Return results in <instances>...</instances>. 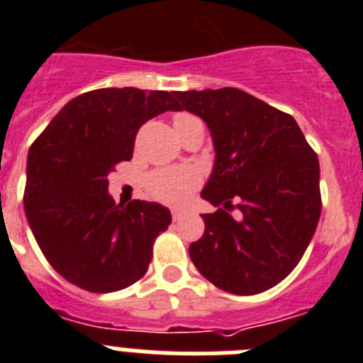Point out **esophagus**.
<instances>
[{
    "mask_svg": "<svg viewBox=\"0 0 363 363\" xmlns=\"http://www.w3.org/2000/svg\"><path fill=\"white\" fill-rule=\"evenodd\" d=\"M185 214H187V211L185 209H172V220H179V218H184Z\"/></svg>",
    "mask_w": 363,
    "mask_h": 363,
    "instance_id": "obj_1",
    "label": "esophagus"
}]
</instances>
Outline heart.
Returning a JSON list of instances; mask_svg holds the SVG:
<instances>
[{"instance_id": "1", "label": "heart", "mask_w": 363, "mask_h": 363, "mask_svg": "<svg viewBox=\"0 0 363 363\" xmlns=\"http://www.w3.org/2000/svg\"><path fill=\"white\" fill-rule=\"evenodd\" d=\"M198 185V174L192 169H163L147 178V194L167 205H182Z\"/></svg>"}]
</instances>
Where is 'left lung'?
I'll return each mask as SVG.
<instances>
[{
	"instance_id": "8db88e82",
	"label": "left lung",
	"mask_w": 363,
	"mask_h": 363,
	"mask_svg": "<svg viewBox=\"0 0 363 363\" xmlns=\"http://www.w3.org/2000/svg\"><path fill=\"white\" fill-rule=\"evenodd\" d=\"M172 96L205 121L216 154L201 198L220 209L201 216L192 264L227 293H264L296 267L318 225V156L293 116L240 89Z\"/></svg>"
}]
</instances>
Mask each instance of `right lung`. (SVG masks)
<instances>
[{
  "label": "right lung",
  "mask_w": 363,
  "mask_h": 363,
  "mask_svg": "<svg viewBox=\"0 0 363 363\" xmlns=\"http://www.w3.org/2000/svg\"><path fill=\"white\" fill-rule=\"evenodd\" d=\"M167 111H179L171 92L98 89L70 99L28 149L25 214L45 258L70 284L114 293L147 272L171 211L116 203L107 176L133 158L138 129Z\"/></svg>",
  "instance_id": "obj_1"
}]
</instances>
